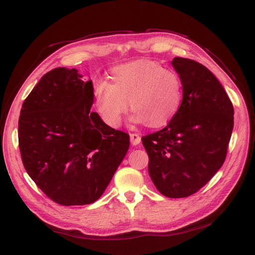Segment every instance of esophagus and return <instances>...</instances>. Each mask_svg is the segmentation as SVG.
Returning a JSON list of instances; mask_svg holds the SVG:
<instances>
[{
    "label": "esophagus",
    "instance_id": "esophagus-1",
    "mask_svg": "<svg viewBox=\"0 0 255 255\" xmlns=\"http://www.w3.org/2000/svg\"><path fill=\"white\" fill-rule=\"evenodd\" d=\"M129 139H131V143L133 145H137L141 143V136L136 133H131L129 134Z\"/></svg>",
    "mask_w": 255,
    "mask_h": 255
}]
</instances>
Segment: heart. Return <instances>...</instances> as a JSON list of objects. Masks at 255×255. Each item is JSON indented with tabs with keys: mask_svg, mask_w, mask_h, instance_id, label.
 <instances>
[{
	"mask_svg": "<svg viewBox=\"0 0 255 255\" xmlns=\"http://www.w3.org/2000/svg\"><path fill=\"white\" fill-rule=\"evenodd\" d=\"M92 96L99 116L109 127L120 126L128 101L133 122L158 128L178 110L181 81L176 72L163 69L158 62L138 59L113 68L110 82H96Z\"/></svg>",
	"mask_w": 255,
	"mask_h": 255,
	"instance_id": "b5f03b06",
	"label": "heart"
}]
</instances>
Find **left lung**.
I'll return each mask as SVG.
<instances>
[{"label":"left lung","mask_w":255,"mask_h":255,"mask_svg":"<svg viewBox=\"0 0 255 255\" xmlns=\"http://www.w3.org/2000/svg\"><path fill=\"white\" fill-rule=\"evenodd\" d=\"M183 101L167 126L142 136L148 174L160 194L184 198L202 188L225 163L233 128V106L204 65L175 57Z\"/></svg>","instance_id":"8db88e82"}]
</instances>
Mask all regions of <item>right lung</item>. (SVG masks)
<instances>
[{"mask_svg":"<svg viewBox=\"0 0 255 255\" xmlns=\"http://www.w3.org/2000/svg\"><path fill=\"white\" fill-rule=\"evenodd\" d=\"M65 67L45 74L20 110L23 165L40 190L62 206L100 198L129 146L128 134L91 112L92 81Z\"/></svg>","mask_w":255,"mask_h":255,"instance_id":"obj_1","label":"right lung"}]
</instances>
